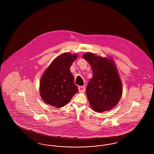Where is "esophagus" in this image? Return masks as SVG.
Returning <instances> with one entry per match:
<instances>
[{
	"mask_svg": "<svg viewBox=\"0 0 154 154\" xmlns=\"http://www.w3.org/2000/svg\"><path fill=\"white\" fill-rule=\"evenodd\" d=\"M79 91L80 92H85V88L84 86H80L79 87Z\"/></svg>",
	"mask_w": 154,
	"mask_h": 154,
	"instance_id": "1",
	"label": "esophagus"
}]
</instances>
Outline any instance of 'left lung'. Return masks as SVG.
<instances>
[{"label": "left lung", "instance_id": "left-lung-1", "mask_svg": "<svg viewBox=\"0 0 154 154\" xmlns=\"http://www.w3.org/2000/svg\"><path fill=\"white\" fill-rule=\"evenodd\" d=\"M92 67L93 77L86 88L89 104L96 112L110 111L119 102L122 94V84L114 60L97 56L92 52L84 54Z\"/></svg>", "mask_w": 154, "mask_h": 154}]
</instances>
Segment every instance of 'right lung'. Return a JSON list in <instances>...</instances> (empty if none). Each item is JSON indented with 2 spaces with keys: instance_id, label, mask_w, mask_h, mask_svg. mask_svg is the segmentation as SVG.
I'll return each instance as SVG.
<instances>
[{
  "instance_id": "right-lung-1",
  "label": "right lung",
  "mask_w": 154,
  "mask_h": 154,
  "mask_svg": "<svg viewBox=\"0 0 154 154\" xmlns=\"http://www.w3.org/2000/svg\"><path fill=\"white\" fill-rule=\"evenodd\" d=\"M77 54L64 52L58 56L44 71L40 81V94L43 100L57 108L62 107L79 92L70 70Z\"/></svg>"
}]
</instances>
